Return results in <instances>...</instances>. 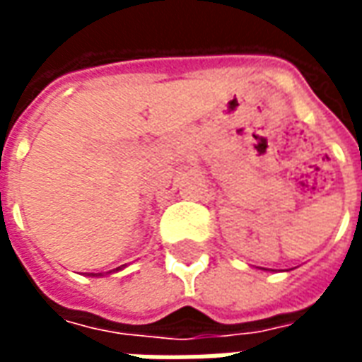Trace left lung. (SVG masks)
<instances>
[{"label":"left lung","instance_id":"obj_1","mask_svg":"<svg viewBox=\"0 0 362 362\" xmlns=\"http://www.w3.org/2000/svg\"><path fill=\"white\" fill-rule=\"evenodd\" d=\"M269 272H273V269H269Z\"/></svg>","mask_w":362,"mask_h":362}]
</instances>
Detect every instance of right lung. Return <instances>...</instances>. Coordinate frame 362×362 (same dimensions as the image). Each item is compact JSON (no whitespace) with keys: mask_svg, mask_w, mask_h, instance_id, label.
I'll return each instance as SVG.
<instances>
[{"mask_svg":"<svg viewBox=\"0 0 362 362\" xmlns=\"http://www.w3.org/2000/svg\"><path fill=\"white\" fill-rule=\"evenodd\" d=\"M124 267H126V266H119V267H116V269H112V272H106V275H110V273L122 272ZM103 275H104V273H89V277H103Z\"/></svg>","mask_w":362,"mask_h":362,"instance_id":"1","label":"right lung"}]
</instances>
